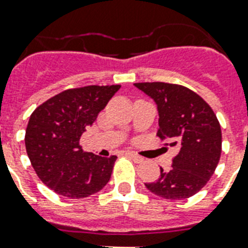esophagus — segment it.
Returning <instances> with one entry per match:
<instances>
[{
    "label": "esophagus",
    "instance_id": "1",
    "mask_svg": "<svg viewBox=\"0 0 248 248\" xmlns=\"http://www.w3.org/2000/svg\"><path fill=\"white\" fill-rule=\"evenodd\" d=\"M126 155H127L128 157H130V158L134 159L135 162H138V163L143 162L144 158H143V157H141V155H138V153H134V152H126Z\"/></svg>",
    "mask_w": 248,
    "mask_h": 248
}]
</instances>
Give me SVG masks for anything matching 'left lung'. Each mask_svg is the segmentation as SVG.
Returning a JSON list of instances; mask_svg holds the SVG:
<instances>
[{
	"instance_id": "8db88e82",
	"label": "left lung",
	"mask_w": 248,
	"mask_h": 248,
	"mask_svg": "<svg viewBox=\"0 0 248 248\" xmlns=\"http://www.w3.org/2000/svg\"><path fill=\"white\" fill-rule=\"evenodd\" d=\"M139 90L155 101L159 114L157 135L171 140L177 149L172 169L153 183L152 193L166 200H185L198 193L211 179L221 155V128L212 108L188 87L176 83L139 82ZM169 145V144H166Z\"/></svg>"
}]
</instances>
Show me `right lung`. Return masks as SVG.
Wrapping results in <instances>:
<instances>
[{
  "label": "right lung",
  "mask_w": 248,
  "mask_h": 248,
  "mask_svg": "<svg viewBox=\"0 0 248 248\" xmlns=\"http://www.w3.org/2000/svg\"><path fill=\"white\" fill-rule=\"evenodd\" d=\"M120 85L65 90L37 107L25 130V149L37 176L55 193L85 198L104 188L116 155L82 151L81 135L120 90Z\"/></svg>",
  "instance_id": "right-lung-1"
}]
</instances>
